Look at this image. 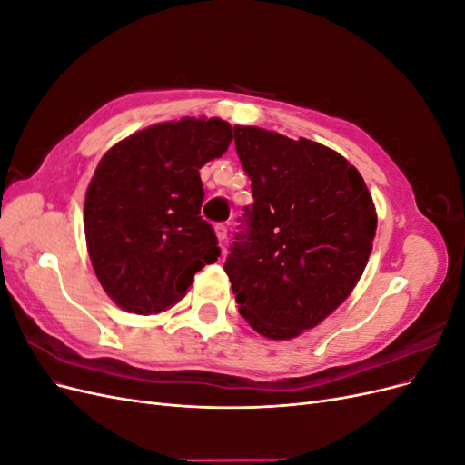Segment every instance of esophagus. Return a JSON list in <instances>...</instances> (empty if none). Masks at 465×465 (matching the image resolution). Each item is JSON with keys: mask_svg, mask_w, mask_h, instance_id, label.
Here are the masks:
<instances>
[{"mask_svg": "<svg viewBox=\"0 0 465 465\" xmlns=\"http://www.w3.org/2000/svg\"><path fill=\"white\" fill-rule=\"evenodd\" d=\"M215 234H217V238H219L221 248H224V241H227V227H224V224H217V227H215Z\"/></svg>", "mask_w": 465, "mask_h": 465, "instance_id": "obj_1", "label": "esophagus"}]
</instances>
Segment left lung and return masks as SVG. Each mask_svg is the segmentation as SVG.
<instances>
[{
  "mask_svg": "<svg viewBox=\"0 0 465 465\" xmlns=\"http://www.w3.org/2000/svg\"><path fill=\"white\" fill-rule=\"evenodd\" d=\"M234 143L254 203L224 272L250 326L292 340L359 283L376 234L372 195L353 164L311 139L234 125Z\"/></svg>",
  "mask_w": 465,
  "mask_h": 465,
  "instance_id": "left-lung-1",
  "label": "left lung"
}]
</instances>
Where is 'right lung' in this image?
Returning <instances> with one entry per match:
<instances>
[{"label":"right lung","mask_w":465,"mask_h":465,"mask_svg":"<svg viewBox=\"0 0 465 465\" xmlns=\"http://www.w3.org/2000/svg\"><path fill=\"white\" fill-rule=\"evenodd\" d=\"M231 142L229 122L180 118L132 134L98 163L83 223L96 279L122 311L166 312L217 262L200 168Z\"/></svg>","instance_id":"add662e5"}]
</instances>
